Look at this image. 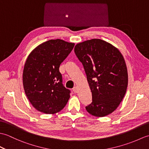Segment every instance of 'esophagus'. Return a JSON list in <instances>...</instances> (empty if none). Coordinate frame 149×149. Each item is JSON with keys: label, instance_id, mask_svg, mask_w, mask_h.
Wrapping results in <instances>:
<instances>
[{"label": "esophagus", "instance_id": "esophagus-1", "mask_svg": "<svg viewBox=\"0 0 149 149\" xmlns=\"http://www.w3.org/2000/svg\"><path fill=\"white\" fill-rule=\"evenodd\" d=\"M73 91H74V93H77V87L74 86V88H73Z\"/></svg>", "mask_w": 149, "mask_h": 149}]
</instances>
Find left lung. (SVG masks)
<instances>
[{
  "label": "left lung",
  "mask_w": 149,
  "mask_h": 149,
  "mask_svg": "<svg viewBox=\"0 0 149 149\" xmlns=\"http://www.w3.org/2000/svg\"><path fill=\"white\" fill-rule=\"evenodd\" d=\"M74 52L83 65L92 93V102L86 106V111L95 116L109 115L127 90L128 74L123 56L111 44L100 39L78 43Z\"/></svg>",
  "instance_id": "left-lung-1"
}]
</instances>
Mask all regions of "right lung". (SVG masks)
Here are the masks:
<instances>
[{
    "instance_id": "right-lung-1",
    "label": "right lung",
    "mask_w": 149,
    "mask_h": 149,
    "mask_svg": "<svg viewBox=\"0 0 149 149\" xmlns=\"http://www.w3.org/2000/svg\"><path fill=\"white\" fill-rule=\"evenodd\" d=\"M74 45L59 39L50 40L38 46L27 58L23 72L24 88L38 111L54 114L68 102L70 90L63 86L59 68Z\"/></svg>"
}]
</instances>
